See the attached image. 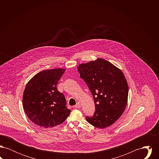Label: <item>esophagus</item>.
<instances>
[{"mask_svg": "<svg viewBox=\"0 0 159 159\" xmlns=\"http://www.w3.org/2000/svg\"><path fill=\"white\" fill-rule=\"evenodd\" d=\"M75 107L76 108H80L81 107V104H80V102H77L76 103V105L75 106Z\"/></svg>", "mask_w": 159, "mask_h": 159, "instance_id": "esophagus-1", "label": "esophagus"}]
</instances>
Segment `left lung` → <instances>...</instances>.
<instances>
[{"mask_svg":"<svg viewBox=\"0 0 159 159\" xmlns=\"http://www.w3.org/2000/svg\"><path fill=\"white\" fill-rule=\"evenodd\" d=\"M77 69L93 95L96 109L86 120L98 128L110 126L121 117L128 102V84L123 73L102 58L80 64Z\"/></svg>","mask_w":159,"mask_h":159,"instance_id":"obj_1","label":"left lung"}]
</instances>
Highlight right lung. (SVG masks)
Segmentation results:
<instances>
[{
    "mask_svg": "<svg viewBox=\"0 0 159 159\" xmlns=\"http://www.w3.org/2000/svg\"><path fill=\"white\" fill-rule=\"evenodd\" d=\"M65 68L41 71L27 83L23 96L25 113L35 125L43 128H52L62 124L71 110L66 107L63 93L57 85Z\"/></svg>",
    "mask_w": 159,
    "mask_h": 159,
    "instance_id": "1",
    "label": "right lung"
}]
</instances>
